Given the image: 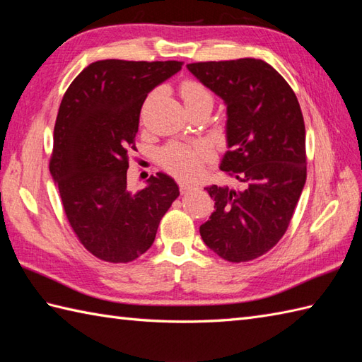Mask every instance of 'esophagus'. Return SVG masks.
Here are the masks:
<instances>
[{
	"mask_svg": "<svg viewBox=\"0 0 362 362\" xmlns=\"http://www.w3.org/2000/svg\"><path fill=\"white\" fill-rule=\"evenodd\" d=\"M179 187H180V193H182V194L188 193L189 189H194L193 183H188V182H179Z\"/></svg>",
	"mask_w": 362,
	"mask_h": 362,
	"instance_id": "esophagus-1",
	"label": "esophagus"
}]
</instances>
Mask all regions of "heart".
I'll use <instances>...</instances> for the list:
<instances>
[{
    "label": "heart",
    "instance_id": "obj_1",
    "mask_svg": "<svg viewBox=\"0 0 362 362\" xmlns=\"http://www.w3.org/2000/svg\"><path fill=\"white\" fill-rule=\"evenodd\" d=\"M180 96L185 103L187 109H194L197 105L210 104L213 105V95L202 82L188 79L182 82ZM213 157V151L206 143H179L173 141L166 144L158 153L160 165L168 173H171L180 179H194L201 174L204 165Z\"/></svg>",
    "mask_w": 362,
    "mask_h": 362
}]
</instances>
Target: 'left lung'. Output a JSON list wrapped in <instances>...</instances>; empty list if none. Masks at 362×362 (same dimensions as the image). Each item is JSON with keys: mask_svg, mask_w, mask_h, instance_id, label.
Masks as SVG:
<instances>
[{"mask_svg": "<svg viewBox=\"0 0 362 362\" xmlns=\"http://www.w3.org/2000/svg\"><path fill=\"white\" fill-rule=\"evenodd\" d=\"M227 104L228 151L221 171L240 189L206 187L214 213L201 226L209 247L230 263L264 255L286 233L306 180L305 122L294 90L259 59L188 64Z\"/></svg>", "mask_w": 362, "mask_h": 362, "instance_id": "1", "label": "left lung"}]
</instances>
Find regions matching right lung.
Returning <instances> with one entry per match:
<instances>
[{"mask_svg": "<svg viewBox=\"0 0 362 362\" xmlns=\"http://www.w3.org/2000/svg\"><path fill=\"white\" fill-rule=\"evenodd\" d=\"M180 68L177 60H99L79 73L60 103L49 171L74 235L107 263L141 257L180 194L161 173L136 193L127 188L141 105L149 91Z\"/></svg>", "mask_w": 362, "mask_h": 362, "instance_id": "add662e5", "label": "right lung"}]
</instances>
